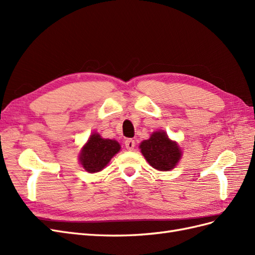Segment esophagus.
I'll return each instance as SVG.
<instances>
[{"label": "esophagus", "mask_w": 255, "mask_h": 255, "mask_svg": "<svg viewBox=\"0 0 255 255\" xmlns=\"http://www.w3.org/2000/svg\"><path fill=\"white\" fill-rule=\"evenodd\" d=\"M125 144H126V148H127L128 150L132 151V150L134 149V146H135V141H134L133 139H127V140L125 141Z\"/></svg>", "instance_id": "34e87169"}]
</instances>
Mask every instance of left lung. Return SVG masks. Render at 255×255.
Returning a JSON list of instances; mask_svg holds the SVG:
<instances>
[{"mask_svg":"<svg viewBox=\"0 0 255 255\" xmlns=\"http://www.w3.org/2000/svg\"><path fill=\"white\" fill-rule=\"evenodd\" d=\"M140 149L148 163L159 171L171 170L182 155L179 146L164 130L153 133L150 139L140 143Z\"/></svg>","mask_w":255,"mask_h":255,"instance_id":"left-lung-1","label":"left lung"}]
</instances>
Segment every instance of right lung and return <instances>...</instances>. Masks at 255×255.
<instances>
[{"mask_svg":"<svg viewBox=\"0 0 255 255\" xmlns=\"http://www.w3.org/2000/svg\"><path fill=\"white\" fill-rule=\"evenodd\" d=\"M119 150L120 144L116 140L103 139L99 134H92L82 150L81 164L88 172L101 171Z\"/></svg>","mask_w":255,"mask_h":255,"instance_id":"add662e5","label":"right lung"}]
</instances>
